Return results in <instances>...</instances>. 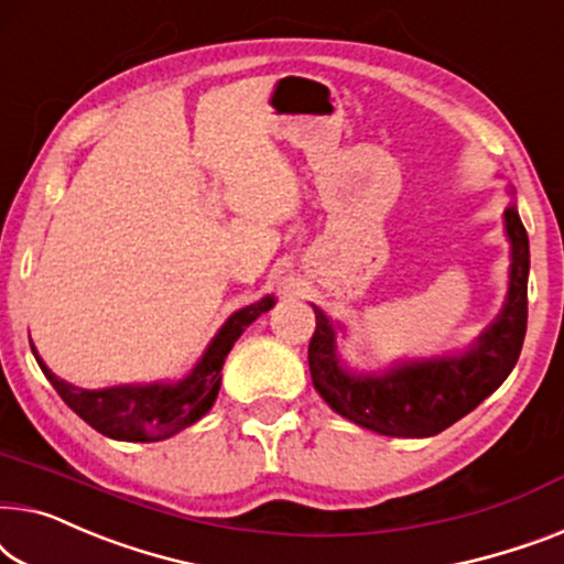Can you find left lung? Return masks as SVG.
<instances>
[{"label": "left lung", "instance_id": "obj_1", "mask_svg": "<svg viewBox=\"0 0 564 564\" xmlns=\"http://www.w3.org/2000/svg\"><path fill=\"white\" fill-rule=\"evenodd\" d=\"M506 232L513 258L509 299L496 322L463 355L399 362L378 376H355L339 365L337 332L314 306L308 370L322 399L339 416L388 437H432L480 406L509 378L527 335L529 237L517 206L506 209Z\"/></svg>", "mask_w": 564, "mask_h": 564}]
</instances>
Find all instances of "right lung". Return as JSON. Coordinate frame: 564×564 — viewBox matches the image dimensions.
<instances>
[{
  "mask_svg": "<svg viewBox=\"0 0 564 564\" xmlns=\"http://www.w3.org/2000/svg\"><path fill=\"white\" fill-rule=\"evenodd\" d=\"M273 304V296H265L258 304L245 306L229 316L219 335L206 347L204 358L178 383L115 386L101 388V391H86V388H76L66 380L55 378L43 360L37 358V352H33L45 378L51 380L61 399L68 403V409H74L86 424L105 434V437L122 442L169 440L176 432L199 422L212 409L219 393V370L225 365L227 352L232 350L245 327L256 322Z\"/></svg>",
  "mask_w": 564,
  "mask_h": 564,
  "instance_id": "right-lung-1",
  "label": "right lung"
}]
</instances>
